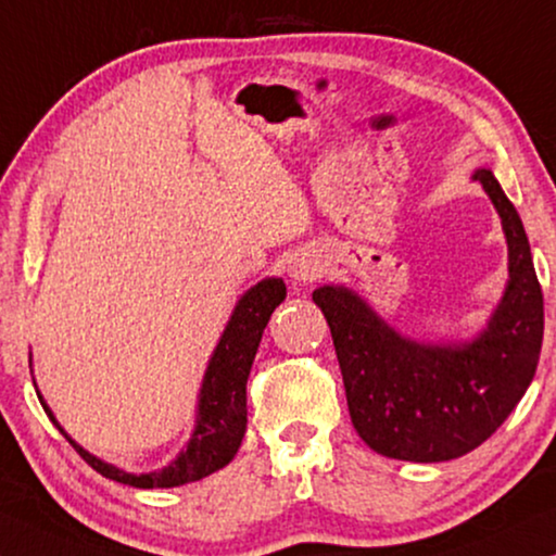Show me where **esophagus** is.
Returning a JSON list of instances; mask_svg holds the SVG:
<instances>
[{"label":"esophagus","instance_id":"obj_1","mask_svg":"<svg viewBox=\"0 0 556 556\" xmlns=\"http://www.w3.org/2000/svg\"><path fill=\"white\" fill-rule=\"evenodd\" d=\"M318 273V265L314 257L308 255H299L293 257V263L288 265V276L293 278V283H308V280H314Z\"/></svg>","mask_w":556,"mask_h":556}]
</instances>
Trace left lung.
<instances>
[{
  "mask_svg": "<svg viewBox=\"0 0 556 556\" xmlns=\"http://www.w3.org/2000/svg\"><path fill=\"white\" fill-rule=\"evenodd\" d=\"M508 242V286L489 326L463 344H417L354 291L321 286L324 311L359 438L387 458L440 463L489 440L534 379L544 295L519 212L491 169H476Z\"/></svg>",
  "mask_w": 556,
  "mask_h": 556,
  "instance_id": "1",
  "label": "left lung"
}]
</instances>
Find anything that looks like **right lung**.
I'll return each mask as SVG.
<instances>
[{
	"label": "right lung",
	"mask_w": 556,
	"mask_h": 556,
	"mask_svg": "<svg viewBox=\"0 0 556 556\" xmlns=\"http://www.w3.org/2000/svg\"><path fill=\"white\" fill-rule=\"evenodd\" d=\"M286 299V283L280 278H265L261 283L242 293V299L235 306L230 321H227L215 354L204 371L200 405H197V425L192 438L185 451L174 458L169 466L162 470H151V473H126L111 463H105L96 455L75 443L67 432L60 428V422L52 415V409L45 405V413L52 425L63 432L67 443H71L83 460L98 473L111 478L116 483L134 485V489H174V485H185L200 478L215 473L225 468L235 458L238 447L245 438L248 428V397L245 384L250 367H253L255 352L261 346L263 329L270 321V314Z\"/></svg>",
	"instance_id": "add662e5"
}]
</instances>
